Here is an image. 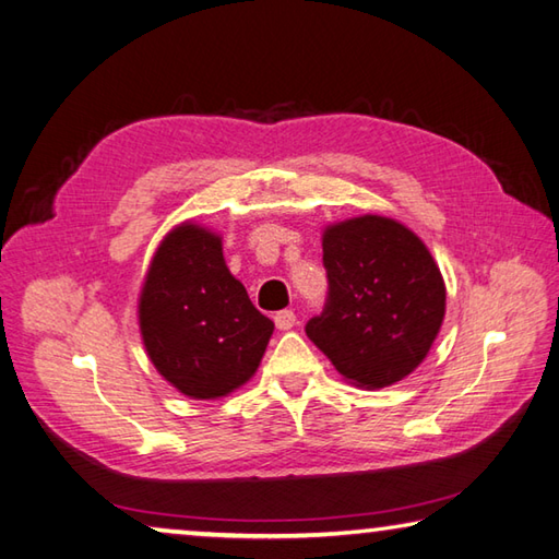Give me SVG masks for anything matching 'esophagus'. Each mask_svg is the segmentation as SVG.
I'll use <instances>...</instances> for the list:
<instances>
[{
	"mask_svg": "<svg viewBox=\"0 0 559 559\" xmlns=\"http://www.w3.org/2000/svg\"><path fill=\"white\" fill-rule=\"evenodd\" d=\"M273 322H276V328L281 332H288V330H293V324H296V312H293V310H281V312L273 314Z\"/></svg>",
	"mask_w": 559,
	"mask_h": 559,
	"instance_id": "obj_1",
	"label": "esophagus"
}]
</instances>
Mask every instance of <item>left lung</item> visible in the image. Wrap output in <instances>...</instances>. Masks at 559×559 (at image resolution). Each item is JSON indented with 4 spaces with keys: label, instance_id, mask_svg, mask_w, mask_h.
<instances>
[{
    "label": "left lung",
    "instance_id": "left-lung-1",
    "mask_svg": "<svg viewBox=\"0 0 559 559\" xmlns=\"http://www.w3.org/2000/svg\"><path fill=\"white\" fill-rule=\"evenodd\" d=\"M330 298L306 324L310 342L344 381L377 391L428 357L448 288L430 249L399 219L359 215L322 229Z\"/></svg>",
    "mask_w": 559,
    "mask_h": 559
}]
</instances>
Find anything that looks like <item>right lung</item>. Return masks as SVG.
Returning a JSON list of instances; mask_svg holds the SVG:
<instances>
[{
  "instance_id": "1",
  "label": "right lung",
  "mask_w": 559,
  "mask_h": 559,
  "mask_svg": "<svg viewBox=\"0 0 559 559\" xmlns=\"http://www.w3.org/2000/svg\"><path fill=\"white\" fill-rule=\"evenodd\" d=\"M139 330L160 377L188 399L215 401L257 373L273 322L229 273L222 235L186 219L148 263Z\"/></svg>"
}]
</instances>
